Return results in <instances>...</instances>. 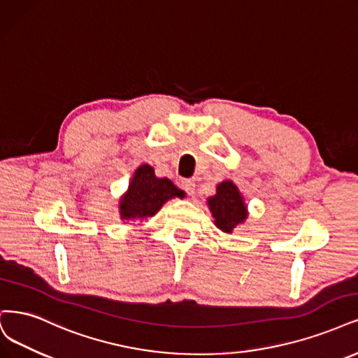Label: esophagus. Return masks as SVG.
Segmentation results:
<instances>
[{
  "label": "esophagus",
  "instance_id": "esophagus-1",
  "mask_svg": "<svg viewBox=\"0 0 358 358\" xmlns=\"http://www.w3.org/2000/svg\"><path fill=\"white\" fill-rule=\"evenodd\" d=\"M182 188H183L185 191H187V194L192 195V194L195 192V183H194V180L187 179V180L182 182Z\"/></svg>",
  "mask_w": 358,
  "mask_h": 358
}]
</instances>
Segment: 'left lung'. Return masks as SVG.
Segmentation results:
<instances>
[{"label":"left lung","instance_id":"obj_1","mask_svg":"<svg viewBox=\"0 0 358 358\" xmlns=\"http://www.w3.org/2000/svg\"><path fill=\"white\" fill-rule=\"evenodd\" d=\"M208 208L215 217V225L227 234L248 219V206L232 180H224L216 187V194L208 196Z\"/></svg>","mask_w":358,"mask_h":358}]
</instances>
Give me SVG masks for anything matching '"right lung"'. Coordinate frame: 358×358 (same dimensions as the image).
<instances>
[{
    "instance_id": "right-lung-1",
    "label": "right lung",
    "mask_w": 358,
    "mask_h": 358,
    "mask_svg": "<svg viewBox=\"0 0 358 358\" xmlns=\"http://www.w3.org/2000/svg\"><path fill=\"white\" fill-rule=\"evenodd\" d=\"M175 196L183 199L185 192L171 180L157 178L150 164H142L134 171L127 192L121 196L120 217L122 220L151 217Z\"/></svg>"
}]
</instances>
